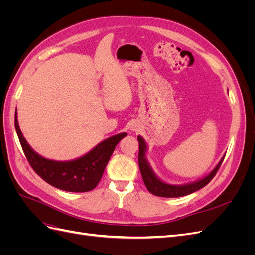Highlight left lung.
Masks as SVG:
<instances>
[{"mask_svg":"<svg viewBox=\"0 0 255 255\" xmlns=\"http://www.w3.org/2000/svg\"><path fill=\"white\" fill-rule=\"evenodd\" d=\"M138 142H139V153H138V165H139L140 172L142 175V180L145 185V187L151 194L155 195L157 197H165V198H177L187 196L189 194H192L199 189L204 187L206 184L210 183V181L215 176L216 172L218 171V169L222 163L225 155L221 157V159L218 161V164L213 170L204 175L201 179L197 181L185 183V184H169L156 175L152 169L148 158H146V152H148V144H146L145 140L141 136H138Z\"/></svg>","mask_w":255,"mask_h":255,"instance_id":"1","label":"left lung"}]
</instances>
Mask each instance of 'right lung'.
Returning <instances> with one entry per match:
<instances>
[{
  "label": "right lung",
  "mask_w": 255,
  "mask_h": 255,
  "mask_svg": "<svg viewBox=\"0 0 255 255\" xmlns=\"http://www.w3.org/2000/svg\"><path fill=\"white\" fill-rule=\"evenodd\" d=\"M14 127L23 152L35 172L52 186L70 192H85L94 189L101 180L116 145L128 135L120 133L112 136L81 157L59 161L39 155L27 143L19 127L17 111L14 114Z\"/></svg>",
  "instance_id": "right-lung-1"
}]
</instances>
